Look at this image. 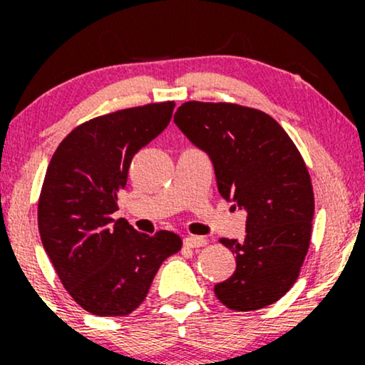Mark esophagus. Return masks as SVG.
I'll list each match as a JSON object with an SVG mask.
<instances>
[{"mask_svg":"<svg viewBox=\"0 0 365 365\" xmlns=\"http://www.w3.org/2000/svg\"><path fill=\"white\" fill-rule=\"evenodd\" d=\"M183 245L190 247V249H197V247L207 245V240L204 237H185L183 238Z\"/></svg>","mask_w":365,"mask_h":365,"instance_id":"obj_1","label":"esophagus"}]
</instances>
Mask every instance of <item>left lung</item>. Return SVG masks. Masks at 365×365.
I'll return each instance as SVG.
<instances>
[{"label": "left lung", "mask_w": 365, "mask_h": 365, "mask_svg": "<svg viewBox=\"0 0 365 365\" xmlns=\"http://www.w3.org/2000/svg\"><path fill=\"white\" fill-rule=\"evenodd\" d=\"M175 125L207 154L217 190L247 212L244 242L221 238L235 273L215 284L232 311H257L292 288L311 242V177L288 133L266 113L228 103L182 104Z\"/></svg>", "instance_id": "left-lung-1"}]
</instances>
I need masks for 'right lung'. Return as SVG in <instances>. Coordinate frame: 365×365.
Returning a JSON list of instances; mask_svg holds the SVG:
<instances>
[{
  "label": "right lung",
  "instance_id": "1",
  "mask_svg": "<svg viewBox=\"0 0 365 365\" xmlns=\"http://www.w3.org/2000/svg\"><path fill=\"white\" fill-rule=\"evenodd\" d=\"M175 103L99 116L58 145L37 207L41 242L73 300L96 316H127L144 302L159 266L182 249L171 232L139 233L118 211L132 158L168 127Z\"/></svg>",
  "mask_w": 365,
  "mask_h": 365
}]
</instances>
